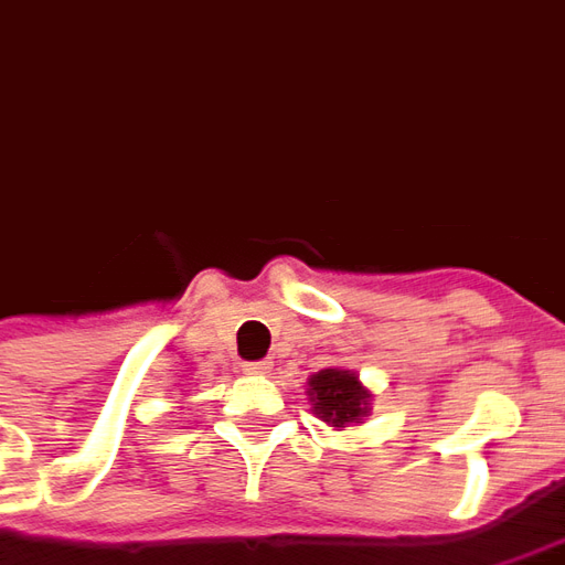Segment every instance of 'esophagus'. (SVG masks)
<instances>
[{
  "instance_id": "obj_1",
  "label": "esophagus",
  "mask_w": 565,
  "mask_h": 565,
  "mask_svg": "<svg viewBox=\"0 0 565 565\" xmlns=\"http://www.w3.org/2000/svg\"><path fill=\"white\" fill-rule=\"evenodd\" d=\"M270 367H274L270 361H246V364H243V370L253 373V376H265V373H270Z\"/></svg>"
}]
</instances>
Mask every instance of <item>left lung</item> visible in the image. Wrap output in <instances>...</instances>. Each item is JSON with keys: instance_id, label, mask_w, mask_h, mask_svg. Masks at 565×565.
I'll return each instance as SVG.
<instances>
[{"instance_id": "obj_1", "label": "left lung", "mask_w": 565, "mask_h": 565, "mask_svg": "<svg viewBox=\"0 0 565 565\" xmlns=\"http://www.w3.org/2000/svg\"><path fill=\"white\" fill-rule=\"evenodd\" d=\"M310 401L316 415L333 427L361 422L367 415L370 394L349 370H322L310 379Z\"/></svg>"}]
</instances>
